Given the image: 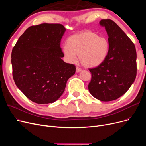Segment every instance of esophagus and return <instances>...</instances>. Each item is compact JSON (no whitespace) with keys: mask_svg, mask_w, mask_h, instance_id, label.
<instances>
[{"mask_svg":"<svg viewBox=\"0 0 146 146\" xmlns=\"http://www.w3.org/2000/svg\"><path fill=\"white\" fill-rule=\"evenodd\" d=\"M76 72H77V73H79L82 71V69L78 67H76Z\"/></svg>","mask_w":146,"mask_h":146,"instance_id":"obj_1","label":"esophagus"}]
</instances>
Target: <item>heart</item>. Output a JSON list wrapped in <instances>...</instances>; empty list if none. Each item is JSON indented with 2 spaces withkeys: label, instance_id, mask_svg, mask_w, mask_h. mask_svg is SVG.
<instances>
[{
  "label": "heart",
  "instance_id": "obj_1",
  "mask_svg": "<svg viewBox=\"0 0 146 146\" xmlns=\"http://www.w3.org/2000/svg\"><path fill=\"white\" fill-rule=\"evenodd\" d=\"M63 48L66 60L74 63L79 58L83 66L95 67L102 64L108 57L110 44L108 38L84 31L68 38Z\"/></svg>",
  "mask_w": 146,
  "mask_h": 146
}]
</instances>
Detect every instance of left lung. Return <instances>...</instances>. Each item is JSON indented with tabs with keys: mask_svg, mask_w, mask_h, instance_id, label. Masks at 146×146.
<instances>
[{
	"mask_svg": "<svg viewBox=\"0 0 146 146\" xmlns=\"http://www.w3.org/2000/svg\"><path fill=\"white\" fill-rule=\"evenodd\" d=\"M108 35L110 48L108 57L99 66L89 68L92 79L88 89L90 94L101 101L115 100L127 92L137 74L135 45L115 22L102 19Z\"/></svg>",
	"mask_w": 146,
	"mask_h": 146,
	"instance_id": "obj_1",
	"label": "left lung"
}]
</instances>
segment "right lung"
<instances>
[{"instance_id":"1","label":"right lung","mask_w":146,"mask_h":146,"mask_svg":"<svg viewBox=\"0 0 146 146\" xmlns=\"http://www.w3.org/2000/svg\"><path fill=\"white\" fill-rule=\"evenodd\" d=\"M66 28L61 24L31 26L12 49L15 84L29 99L40 104L54 102L64 92L76 67L65 63L60 42Z\"/></svg>"}]
</instances>
